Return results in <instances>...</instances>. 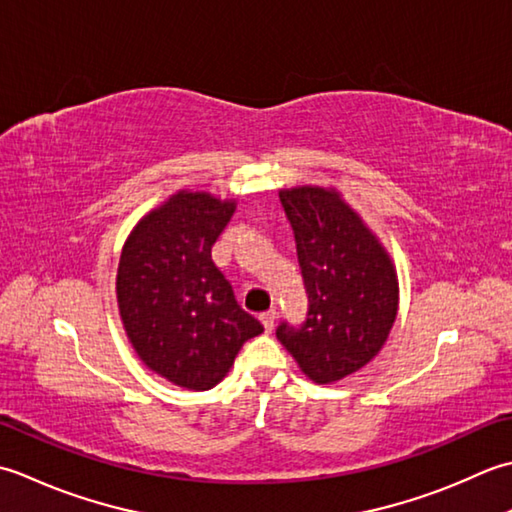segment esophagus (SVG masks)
I'll list each match as a JSON object with an SVG mask.
<instances>
[{"label":"esophagus","mask_w":512,"mask_h":512,"mask_svg":"<svg viewBox=\"0 0 512 512\" xmlns=\"http://www.w3.org/2000/svg\"><path fill=\"white\" fill-rule=\"evenodd\" d=\"M260 322H263L265 331H271V329H274V322H276V309H269V311H265V314L260 316Z\"/></svg>","instance_id":"esophagus-1"}]
</instances>
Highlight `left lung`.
<instances>
[{
  "label": "left lung",
  "mask_w": 512,
  "mask_h": 512,
  "mask_svg": "<svg viewBox=\"0 0 512 512\" xmlns=\"http://www.w3.org/2000/svg\"><path fill=\"white\" fill-rule=\"evenodd\" d=\"M294 227L309 311L300 329L278 327L280 344L316 384H333L369 364L398 316L393 258L336 187L280 190Z\"/></svg>",
  "instance_id": "obj_1"
}]
</instances>
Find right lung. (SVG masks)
Listing matches in <instances>:
<instances>
[{
    "mask_svg": "<svg viewBox=\"0 0 512 512\" xmlns=\"http://www.w3.org/2000/svg\"><path fill=\"white\" fill-rule=\"evenodd\" d=\"M234 198L179 190L125 238L117 269L123 329L141 362L187 391L216 387L263 325L238 305L212 245Z\"/></svg>",
    "mask_w": 512,
    "mask_h": 512,
    "instance_id": "obj_1",
    "label": "right lung"
}]
</instances>
